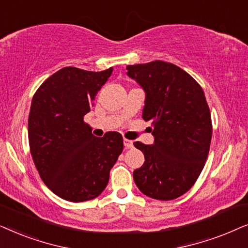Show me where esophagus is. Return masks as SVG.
I'll list each match as a JSON object with an SVG mask.
<instances>
[{"instance_id": "obj_1", "label": "esophagus", "mask_w": 248, "mask_h": 248, "mask_svg": "<svg viewBox=\"0 0 248 248\" xmlns=\"http://www.w3.org/2000/svg\"><path fill=\"white\" fill-rule=\"evenodd\" d=\"M124 147H126V148H133L134 147L133 141L129 140H126V138L124 140Z\"/></svg>"}]
</instances>
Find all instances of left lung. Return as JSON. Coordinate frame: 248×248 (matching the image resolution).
<instances>
[{
  "instance_id": "8db88e82",
  "label": "left lung",
  "mask_w": 248,
  "mask_h": 248,
  "mask_svg": "<svg viewBox=\"0 0 248 248\" xmlns=\"http://www.w3.org/2000/svg\"><path fill=\"white\" fill-rule=\"evenodd\" d=\"M127 75L145 91L143 119L151 121L153 145L135 141L145 162L134 171L141 193L160 201L184 195L195 184L209 155L212 121L199 82L164 61L127 65Z\"/></svg>"
}]
</instances>
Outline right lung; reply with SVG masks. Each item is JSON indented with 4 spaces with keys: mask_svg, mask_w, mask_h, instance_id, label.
<instances>
[{
    "mask_svg": "<svg viewBox=\"0 0 248 248\" xmlns=\"http://www.w3.org/2000/svg\"><path fill=\"white\" fill-rule=\"evenodd\" d=\"M113 68L94 72L65 67L48 77L32 97L28 140L35 167L55 195L69 202L97 197L124 150L117 131L95 137L84 117Z\"/></svg>",
    "mask_w": 248,
    "mask_h": 248,
    "instance_id": "add662e5",
    "label": "right lung"
}]
</instances>
